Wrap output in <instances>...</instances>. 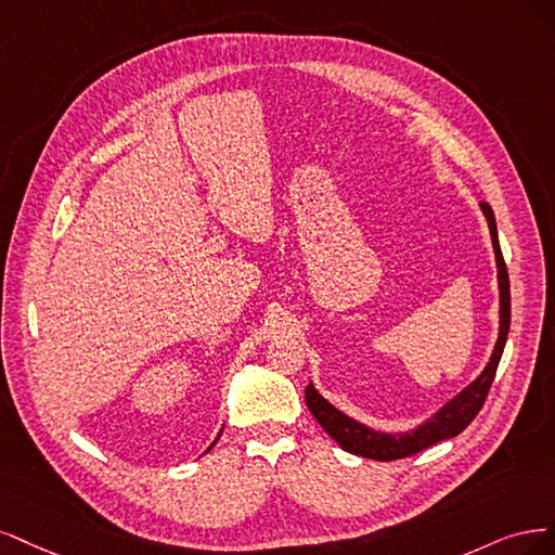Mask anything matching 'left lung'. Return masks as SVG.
<instances>
[{"label": "left lung", "mask_w": 555, "mask_h": 555, "mask_svg": "<svg viewBox=\"0 0 555 555\" xmlns=\"http://www.w3.org/2000/svg\"><path fill=\"white\" fill-rule=\"evenodd\" d=\"M479 207L485 211L489 232H491L495 267H498V297H500L498 341L493 346V352L489 357L485 371H481L468 387H463L454 399L447 401L438 413H434L420 426L410 428V431H399V434L375 431V428L348 417L346 413H341V410L334 408L325 397H320V391L313 387V383H309L304 395H307V405L311 410V415L338 444L344 447L346 452L364 456V459H375V461H395L403 456H413L440 440L459 436L463 428L475 420L479 408L485 405V399L495 378V369L500 364V357H503L507 334H509V276L503 260V251H500L493 209L487 203H479Z\"/></svg>", "instance_id": "1"}]
</instances>
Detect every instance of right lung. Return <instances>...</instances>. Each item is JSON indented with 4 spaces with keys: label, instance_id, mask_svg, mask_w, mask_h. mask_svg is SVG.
<instances>
[{
    "label": "right lung",
    "instance_id": "1",
    "mask_svg": "<svg viewBox=\"0 0 555 555\" xmlns=\"http://www.w3.org/2000/svg\"><path fill=\"white\" fill-rule=\"evenodd\" d=\"M217 440H219V438H217ZM217 440H214V442H217ZM214 442H211V444H214ZM211 444H209V450H211Z\"/></svg>",
    "mask_w": 555,
    "mask_h": 555
}]
</instances>
